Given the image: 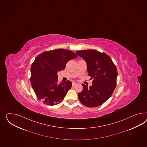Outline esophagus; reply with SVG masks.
<instances>
[{
    "instance_id": "1",
    "label": "esophagus",
    "mask_w": 147,
    "mask_h": 147,
    "mask_svg": "<svg viewBox=\"0 0 147 147\" xmlns=\"http://www.w3.org/2000/svg\"><path fill=\"white\" fill-rule=\"evenodd\" d=\"M76 84H77V83H76V82H72V85H73V86H75Z\"/></svg>"
}]
</instances>
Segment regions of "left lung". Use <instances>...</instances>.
Here are the masks:
<instances>
[{"label": "left lung", "mask_w": 147, "mask_h": 147, "mask_svg": "<svg viewBox=\"0 0 147 147\" xmlns=\"http://www.w3.org/2000/svg\"><path fill=\"white\" fill-rule=\"evenodd\" d=\"M76 54L84 59L92 85L82 84L83 89L78 93L80 101L88 107H96L109 99L117 85V69L109 56L94 49L76 51Z\"/></svg>", "instance_id": "1"}]
</instances>
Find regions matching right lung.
<instances>
[{
    "mask_svg": "<svg viewBox=\"0 0 147 147\" xmlns=\"http://www.w3.org/2000/svg\"><path fill=\"white\" fill-rule=\"evenodd\" d=\"M77 56L71 51L57 49L38 55L30 68V83L38 99L48 105L60 103L72 86L67 80L58 83L57 72L64 70L66 64Z\"/></svg>",
    "mask_w": 147,
    "mask_h": 147,
    "instance_id": "add662e5",
    "label": "right lung"
}]
</instances>
